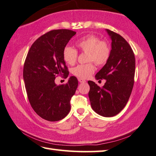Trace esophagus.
Here are the masks:
<instances>
[{
	"label": "esophagus",
	"instance_id": "esophagus-1",
	"mask_svg": "<svg viewBox=\"0 0 156 156\" xmlns=\"http://www.w3.org/2000/svg\"><path fill=\"white\" fill-rule=\"evenodd\" d=\"M78 81H79V82H80V83L86 82V80H84V79H82V78H78Z\"/></svg>",
	"mask_w": 156,
	"mask_h": 156
}]
</instances>
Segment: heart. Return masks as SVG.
<instances>
[{"label":"heart","mask_w":156,"mask_h":156,"mask_svg":"<svg viewBox=\"0 0 156 156\" xmlns=\"http://www.w3.org/2000/svg\"><path fill=\"white\" fill-rule=\"evenodd\" d=\"M76 46L81 52L87 53L86 64H80L72 69V73L76 77L82 79L89 78L94 72L95 68L92 62L103 66L109 60L111 55V47L107 41H101L98 36L88 34L76 42ZM63 58L66 63L74 65L78 58V52L69 46L63 48Z\"/></svg>","instance_id":"obj_1"}]
</instances>
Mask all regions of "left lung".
Segmentation results:
<instances>
[{
	"instance_id": "obj_1",
	"label": "left lung",
	"mask_w": 156,
	"mask_h": 156,
	"mask_svg": "<svg viewBox=\"0 0 156 156\" xmlns=\"http://www.w3.org/2000/svg\"><path fill=\"white\" fill-rule=\"evenodd\" d=\"M112 40L109 60L95 75L97 80H106L100 87L93 81H88L90 105L97 114L112 117L126 106L134 85L135 57L132 48L122 36L106 30Z\"/></svg>"
}]
</instances>
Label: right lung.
Returning a JSON list of instances; mask_svg holds the SVG:
<instances>
[{
  "label": "right lung",
  "mask_w": 156,
  "mask_h": 156,
  "mask_svg": "<svg viewBox=\"0 0 156 156\" xmlns=\"http://www.w3.org/2000/svg\"><path fill=\"white\" fill-rule=\"evenodd\" d=\"M76 34L66 29L51 30L36 40L27 53L23 71L27 98L34 112L46 120H62L71 109L77 78L71 76L66 84L61 85L55 80L58 76L69 75L63 51Z\"/></svg>",
  "instance_id": "obj_1"
}]
</instances>
